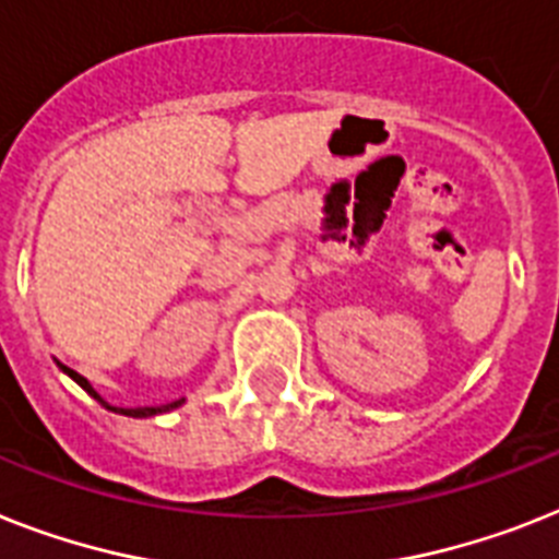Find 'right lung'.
Wrapping results in <instances>:
<instances>
[{"mask_svg":"<svg viewBox=\"0 0 559 559\" xmlns=\"http://www.w3.org/2000/svg\"><path fill=\"white\" fill-rule=\"evenodd\" d=\"M57 366L62 368V371L68 373V377H71V380L76 382V385H82V389H85L87 394L94 396L96 403L105 405V408H108V412H114V414H124V417H140V419H145V417H156V414H168V412H174V408H179V405L186 403V396H182V400H174V403H168V405H140V408H119V405L105 403L103 396H99V391H96L94 385H91V382H87L85 377H82V373H76V371H73V368L62 366V362H57Z\"/></svg>","mask_w":559,"mask_h":559,"instance_id":"1","label":"right lung"}]
</instances>
